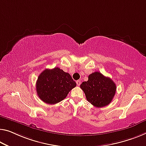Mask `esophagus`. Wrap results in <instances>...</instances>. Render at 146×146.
Listing matches in <instances>:
<instances>
[{
    "label": "esophagus",
    "instance_id": "obj_1",
    "mask_svg": "<svg viewBox=\"0 0 146 146\" xmlns=\"http://www.w3.org/2000/svg\"><path fill=\"white\" fill-rule=\"evenodd\" d=\"M76 84H77V86H80V84H81V82H80V80H78V81H76Z\"/></svg>",
    "mask_w": 146,
    "mask_h": 146
}]
</instances>
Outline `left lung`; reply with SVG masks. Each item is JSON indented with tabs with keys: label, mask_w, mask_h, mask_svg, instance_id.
<instances>
[{
	"label": "left lung",
	"mask_w": 146,
	"mask_h": 146,
	"mask_svg": "<svg viewBox=\"0 0 146 146\" xmlns=\"http://www.w3.org/2000/svg\"><path fill=\"white\" fill-rule=\"evenodd\" d=\"M87 101L94 106L102 108L111 102L116 91V86L111 78L105 77L99 72L88 76V81L80 86Z\"/></svg>",
	"instance_id": "obj_1"
}]
</instances>
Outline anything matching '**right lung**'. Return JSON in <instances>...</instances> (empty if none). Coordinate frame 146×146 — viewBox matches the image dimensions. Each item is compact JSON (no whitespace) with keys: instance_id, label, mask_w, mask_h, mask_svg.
I'll return each mask as SVG.
<instances>
[{"instance_id":"1","label":"right lung","mask_w":146,"mask_h":146,"mask_svg":"<svg viewBox=\"0 0 146 146\" xmlns=\"http://www.w3.org/2000/svg\"><path fill=\"white\" fill-rule=\"evenodd\" d=\"M76 86L71 76L58 67L44 70L36 84L37 95L42 101L49 104L62 101Z\"/></svg>"}]
</instances>
